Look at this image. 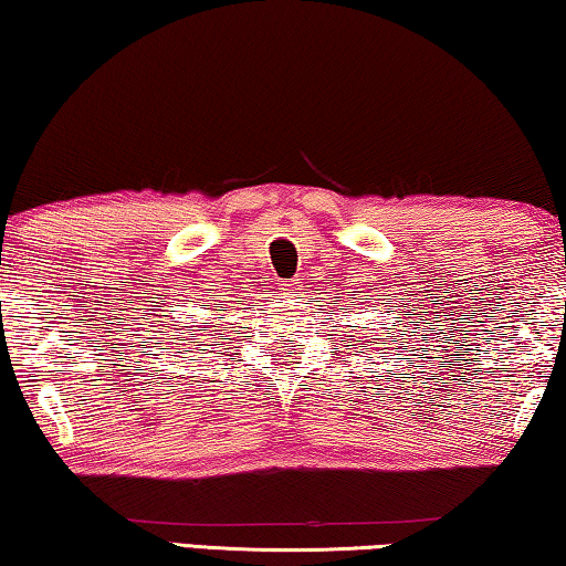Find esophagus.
Segmentation results:
<instances>
[{"instance_id":"esophagus-1","label":"esophagus","mask_w":566,"mask_h":566,"mask_svg":"<svg viewBox=\"0 0 566 566\" xmlns=\"http://www.w3.org/2000/svg\"><path fill=\"white\" fill-rule=\"evenodd\" d=\"M282 290H284V294H292L294 290H297V282H292V284H284Z\"/></svg>"}]
</instances>
